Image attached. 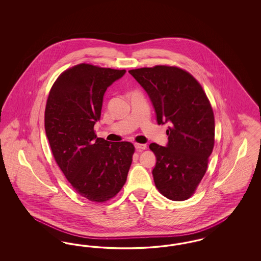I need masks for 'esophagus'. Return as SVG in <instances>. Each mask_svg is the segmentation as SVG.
<instances>
[{
	"mask_svg": "<svg viewBox=\"0 0 261 261\" xmlns=\"http://www.w3.org/2000/svg\"><path fill=\"white\" fill-rule=\"evenodd\" d=\"M134 146H135V149L139 150V151L147 149V145H145V144H138V143H136Z\"/></svg>",
	"mask_w": 261,
	"mask_h": 261,
	"instance_id": "esophagus-1",
	"label": "esophagus"
}]
</instances>
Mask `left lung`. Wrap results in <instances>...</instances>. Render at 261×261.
Here are the masks:
<instances>
[{
    "label": "left lung",
    "mask_w": 261,
    "mask_h": 261,
    "mask_svg": "<svg viewBox=\"0 0 261 261\" xmlns=\"http://www.w3.org/2000/svg\"><path fill=\"white\" fill-rule=\"evenodd\" d=\"M129 73L149 95L158 124H170L165 147L149 145L156 158L152 169L154 184L167 199H188L206 172L214 146L210 100L199 82L181 68L156 65Z\"/></svg>",
    "instance_id": "1"
}]
</instances>
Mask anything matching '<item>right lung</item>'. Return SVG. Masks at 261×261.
Segmentation results:
<instances>
[{
    "label": "right lung",
    "instance_id": "add662e5",
    "mask_svg": "<svg viewBox=\"0 0 261 261\" xmlns=\"http://www.w3.org/2000/svg\"><path fill=\"white\" fill-rule=\"evenodd\" d=\"M126 70L81 63L63 71L50 89L45 130L53 155L75 191L89 200L113 198L126 182L135 148L95 134L103 95Z\"/></svg>",
    "mask_w": 261,
    "mask_h": 261
}]
</instances>
